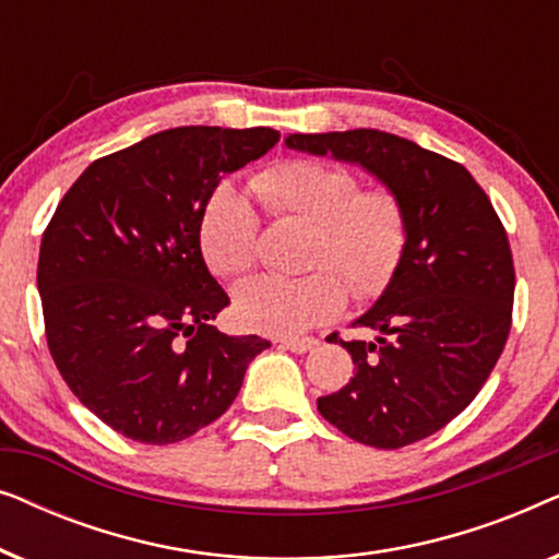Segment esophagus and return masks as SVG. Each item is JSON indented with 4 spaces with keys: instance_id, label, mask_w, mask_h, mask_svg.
<instances>
[{
    "instance_id": "obj_1",
    "label": "esophagus",
    "mask_w": 559,
    "mask_h": 559,
    "mask_svg": "<svg viewBox=\"0 0 559 559\" xmlns=\"http://www.w3.org/2000/svg\"><path fill=\"white\" fill-rule=\"evenodd\" d=\"M318 338H282V346L287 350H293V354H308L318 346Z\"/></svg>"
}]
</instances>
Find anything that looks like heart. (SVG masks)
Segmentation results:
<instances>
[{
    "label": "heart",
    "instance_id": "heart-1",
    "mask_svg": "<svg viewBox=\"0 0 559 559\" xmlns=\"http://www.w3.org/2000/svg\"><path fill=\"white\" fill-rule=\"evenodd\" d=\"M274 221L308 226L305 277H254L234 295V312L249 331L295 335L338 316L346 285L358 300L377 297L400 270L409 239L402 195L389 186L361 188L356 173L318 159H282L249 180ZM205 264L218 277H239L257 262L259 216L247 198L221 186L198 226Z\"/></svg>",
    "mask_w": 559,
    "mask_h": 559
}]
</instances>
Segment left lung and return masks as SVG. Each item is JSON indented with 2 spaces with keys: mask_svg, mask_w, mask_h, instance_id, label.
Segmentation results:
<instances>
[{
  "mask_svg": "<svg viewBox=\"0 0 559 559\" xmlns=\"http://www.w3.org/2000/svg\"><path fill=\"white\" fill-rule=\"evenodd\" d=\"M289 147L358 163L407 205L409 239L384 295L331 343L356 373L318 412L350 440L396 450L430 438L476 400L511 331L514 259L507 228L461 163L379 129L289 134Z\"/></svg>",
  "mask_w": 559,
  "mask_h": 559,
  "instance_id": "1",
  "label": "left lung"
}]
</instances>
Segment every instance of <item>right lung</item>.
I'll return each mask as SVG.
<instances>
[{
	"instance_id": "add662e5",
	"label": "right lung",
	"mask_w": 559,
	"mask_h": 559,
	"mask_svg": "<svg viewBox=\"0 0 559 559\" xmlns=\"http://www.w3.org/2000/svg\"><path fill=\"white\" fill-rule=\"evenodd\" d=\"M277 142L270 127L165 129L94 159L52 213L37 259L50 356L83 407L124 438L195 435L270 348L211 325L231 300L198 226L221 178Z\"/></svg>"
}]
</instances>
